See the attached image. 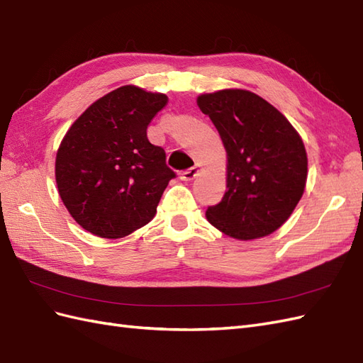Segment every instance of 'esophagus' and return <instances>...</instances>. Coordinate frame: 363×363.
I'll return each mask as SVG.
<instances>
[{
  "label": "esophagus",
  "mask_w": 363,
  "mask_h": 363,
  "mask_svg": "<svg viewBox=\"0 0 363 363\" xmlns=\"http://www.w3.org/2000/svg\"><path fill=\"white\" fill-rule=\"evenodd\" d=\"M198 173H199L198 167H191V169H187L181 173V179L182 181H193L198 176Z\"/></svg>",
  "instance_id": "obj_1"
}]
</instances>
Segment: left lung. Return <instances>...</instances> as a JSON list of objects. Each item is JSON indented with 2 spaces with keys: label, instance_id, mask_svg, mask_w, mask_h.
Listing matches in <instances>:
<instances>
[{
  "label": "left lung",
  "instance_id": "obj_1",
  "mask_svg": "<svg viewBox=\"0 0 363 363\" xmlns=\"http://www.w3.org/2000/svg\"><path fill=\"white\" fill-rule=\"evenodd\" d=\"M227 152V191L207 220L239 240L272 235L301 201L308 160L302 138L281 111L253 91L225 89L198 96Z\"/></svg>",
  "mask_w": 363,
  "mask_h": 363
}]
</instances>
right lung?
I'll list each match as a JSON object with an SVG mask.
<instances>
[{
  "label": "right lung",
  "instance_id": "add662e5",
  "mask_svg": "<svg viewBox=\"0 0 363 363\" xmlns=\"http://www.w3.org/2000/svg\"><path fill=\"white\" fill-rule=\"evenodd\" d=\"M167 101L164 93L123 86L93 102L62 138L55 161L60 196L91 235L119 239L155 218L176 174L147 127Z\"/></svg>",
  "mask_w": 363,
  "mask_h": 363
}]
</instances>
